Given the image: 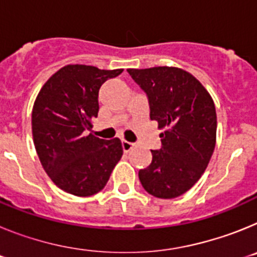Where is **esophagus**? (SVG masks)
Segmentation results:
<instances>
[{
    "label": "esophagus",
    "instance_id": "esophagus-1",
    "mask_svg": "<svg viewBox=\"0 0 257 257\" xmlns=\"http://www.w3.org/2000/svg\"><path fill=\"white\" fill-rule=\"evenodd\" d=\"M134 148V144L130 142H126V140H122V149H123V152H130L131 149Z\"/></svg>",
    "mask_w": 257,
    "mask_h": 257
}]
</instances>
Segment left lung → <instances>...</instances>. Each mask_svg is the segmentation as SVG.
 <instances>
[{
	"label": "left lung",
	"instance_id": "8db88e82",
	"mask_svg": "<svg viewBox=\"0 0 257 257\" xmlns=\"http://www.w3.org/2000/svg\"><path fill=\"white\" fill-rule=\"evenodd\" d=\"M148 96L151 119L158 122L160 151L139 171L149 194L171 199L199 180L216 144V110L212 97L194 76L175 67L127 69Z\"/></svg>",
	"mask_w": 257,
	"mask_h": 257
}]
</instances>
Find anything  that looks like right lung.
Masks as SVG:
<instances>
[{"label": "right lung", "instance_id": "right-lung-1", "mask_svg": "<svg viewBox=\"0 0 257 257\" xmlns=\"http://www.w3.org/2000/svg\"><path fill=\"white\" fill-rule=\"evenodd\" d=\"M123 69L69 64L46 81L32 110L33 143L41 165L61 190L88 197L106 185L121 160V140L99 139L91 119L99 112V90Z\"/></svg>", "mask_w": 257, "mask_h": 257}]
</instances>
